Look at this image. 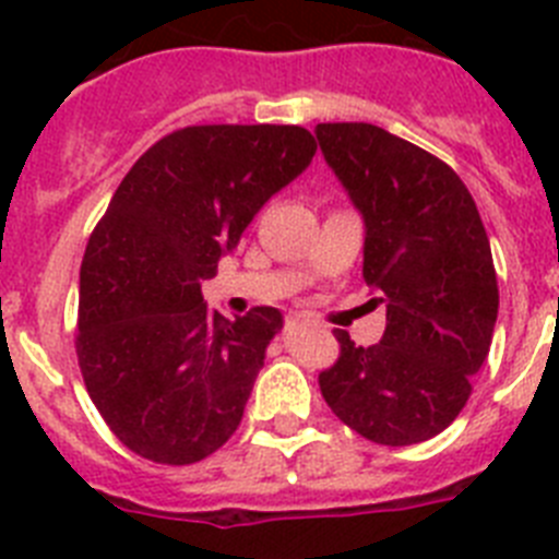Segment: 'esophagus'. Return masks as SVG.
Masks as SVG:
<instances>
[{
  "instance_id": "1",
  "label": "esophagus",
  "mask_w": 559,
  "mask_h": 559,
  "mask_svg": "<svg viewBox=\"0 0 559 559\" xmlns=\"http://www.w3.org/2000/svg\"><path fill=\"white\" fill-rule=\"evenodd\" d=\"M285 324H288V328H296V324H305V316L290 313V316H288V322H285Z\"/></svg>"
}]
</instances>
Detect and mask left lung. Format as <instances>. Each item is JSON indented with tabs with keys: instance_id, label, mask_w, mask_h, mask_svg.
<instances>
[{
	"instance_id": "obj_1",
	"label": "left lung",
	"mask_w": 559,
	"mask_h": 559,
	"mask_svg": "<svg viewBox=\"0 0 559 559\" xmlns=\"http://www.w3.org/2000/svg\"><path fill=\"white\" fill-rule=\"evenodd\" d=\"M316 140L364 215V280L386 305L380 344L319 374L335 417L378 445L445 431L490 353L498 280L476 201L442 159L369 122H322Z\"/></svg>"
}]
</instances>
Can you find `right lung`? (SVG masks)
Listing matches in <instances>:
<instances>
[{
    "instance_id": "right-lung-1",
    "label": "right lung",
    "mask_w": 559,
    "mask_h": 559,
    "mask_svg": "<svg viewBox=\"0 0 559 559\" xmlns=\"http://www.w3.org/2000/svg\"><path fill=\"white\" fill-rule=\"evenodd\" d=\"M313 153L299 126H190L114 192L81 263L75 349L88 397L136 456L201 462L240 426L283 313L226 319L201 283Z\"/></svg>"
}]
</instances>
